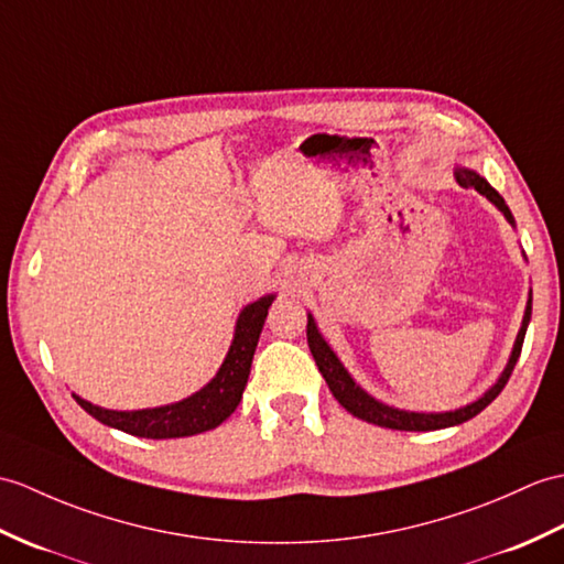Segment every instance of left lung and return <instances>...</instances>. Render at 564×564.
I'll return each mask as SVG.
<instances>
[{"mask_svg":"<svg viewBox=\"0 0 564 564\" xmlns=\"http://www.w3.org/2000/svg\"><path fill=\"white\" fill-rule=\"evenodd\" d=\"M454 177L462 187H474L476 192L486 196V199H490L505 214V218L514 226L512 212H509V206L505 204L502 196L490 187V182L486 177H480L476 170L459 167V165L454 167ZM529 322H531V297L527 303V312H523V322H521V329L517 334L512 356H509V362H507L505 372L500 375V379H497V382L486 391V394L476 399L474 403L462 405V409L447 411V413L401 411V409H394V405H387L382 401H377L375 397H370L360 384H356V379L348 375V370L344 368V362L336 358V352L329 348V344L324 341L319 329H317V324H314L312 314H307V344H310V350L314 356V362H317L322 377L326 379V384H329V389H332V394L336 397V401L341 403L348 413L360 417V421H365V423H372V425H379V427L427 432V430H442V427L462 425V423L470 421L474 415H478L488 403H492L497 399V394H500V391L505 389L507 379H509V375H512L514 365L519 360V352H521V346H523V336H527Z\"/></svg>","mask_w":564,"mask_h":564,"instance_id":"8db88e82","label":"left lung"}]
</instances>
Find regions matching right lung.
Instances as JSON below:
<instances>
[{"label": "right lung", "instance_id": "right-lung-1", "mask_svg": "<svg viewBox=\"0 0 564 564\" xmlns=\"http://www.w3.org/2000/svg\"><path fill=\"white\" fill-rule=\"evenodd\" d=\"M273 297L276 295L259 297L257 303H250L240 312L226 360H223L212 382L196 391V394L177 403L141 411L100 409V405L74 394L76 403L102 425L122 430L127 435L134 437L173 440L199 435V432L218 427L235 409H238V403L242 399L261 326H264Z\"/></svg>", "mask_w": 564, "mask_h": 564}]
</instances>
